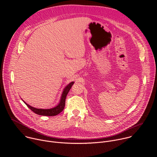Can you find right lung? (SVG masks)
<instances>
[{"label": "right lung", "instance_id": "add662e5", "mask_svg": "<svg viewBox=\"0 0 157 157\" xmlns=\"http://www.w3.org/2000/svg\"><path fill=\"white\" fill-rule=\"evenodd\" d=\"M73 84H74V82L73 81L65 87V88L64 89V90L62 93L60 101H59V104L56 107H55L53 108L48 109H37V108H35V107L29 105L25 101H23L27 105V107H29V109H30L33 112V113H35V114H36L38 115L44 116H56L58 114H59L61 112H62L63 110V109L64 108V106H65V101H66V96H67V94H68V92L70 91V89L71 88Z\"/></svg>", "mask_w": 157, "mask_h": 157}]
</instances>
